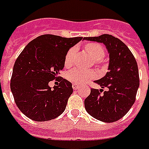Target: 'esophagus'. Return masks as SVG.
Returning a JSON list of instances; mask_svg holds the SVG:
<instances>
[{
  "mask_svg": "<svg viewBox=\"0 0 149 149\" xmlns=\"http://www.w3.org/2000/svg\"><path fill=\"white\" fill-rule=\"evenodd\" d=\"M72 88H73V90L76 91V90H77V89L79 88V86L77 85V84H75V83H73V84H72Z\"/></svg>",
  "mask_w": 149,
  "mask_h": 149,
  "instance_id": "esophagus-1",
  "label": "esophagus"
}]
</instances>
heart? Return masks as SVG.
<instances>
[{"label": "heart", "mask_w": 149, "mask_h": 149, "mask_svg": "<svg viewBox=\"0 0 149 149\" xmlns=\"http://www.w3.org/2000/svg\"><path fill=\"white\" fill-rule=\"evenodd\" d=\"M83 49L86 52H87L95 60L97 65L103 64V58L105 54V50L104 47L95 42H88L83 46ZM75 54H76V48L72 47L67 51L64 58V66L66 68H70L74 60ZM97 77L95 71L90 70L87 72L81 71L79 69H73L68 73V79L75 83V84H85L92 79H95Z\"/></svg>", "instance_id": "obj_1"}]
</instances>
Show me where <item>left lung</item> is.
Segmentation results:
<instances>
[{
  "instance_id": "left-lung-1",
  "label": "left lung",
  "mask_w": 149,
  "mask_h": 149,
  "mask_svg": "<svg viewBox=\"0 0 149 149\" xmlns=\"http://www.w3.org/2000/svg\"><path fill=\"white\" fill-rule=\"evenodd\" d=\"M85 40L104 43L109 53V72L95 81L102 89H91L85 108L91 116L104 122H114L129 112L139 86L137 62L129 48L115 36L103 34ZM107 91L104 92L102 89Z\"/></svg>"
}]
</instances>
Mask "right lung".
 Instances as JSON below:
<instances>
[{
  "mask_svg": "<svg viewBox=\"0 0 149 149\" xmlns=\"http://www.w3.org/2000/svg\"><path fill=\"white\" fill-rule=\"evenodd\" d=\"M82 38L41 35L20 53L13 68L10 89L17 107L26 117L45 121L64 112L73 91L72 83L61 77L53 89L48 84L59 77L67 51Z\"/></svg>",
  "mask_w": 149,
  "mask_h": 149,
  "instance_id": "1",
  "label": "right lung"
}]
</instances>
